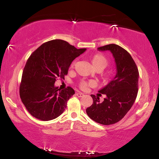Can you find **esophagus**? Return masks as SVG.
Returning a JSON list of instances; mask_svg holds the SVG:
<instances>
[{
	"mask_svg": "<svg viewBox=\"0 0 159 159\" xmlns=\"http://www.w3.org/2000/svg\"><path fill=\"white\" fill-rule=\"evenodd\" d=\"M76 96L78 97H83L84 96V94L83 93H81V92H77L76 93Z\"/></svg>",
	"mask_w": 159,
	"mask_h": 159,
	"instance_id": "1",
	"label": "esophagus"
}]
</instances>
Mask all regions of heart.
<instances>
[{
    "label": "heart",
    "instance_id": "1",
    "mask_svg": "<svg viewBox=\"0 0 159 159\" xmlns=\"http://www.w3.org/2000/svg\"><path fill=\"white\" fill-rule=\"evenodd\" d=\"M91 62L93 67L95 68L96 70H99L102 71L108 66L109 59L104 54L96 53L95 55H93L91 57ZM74 66V64H72V66ZM112 78H113L112 74H108L103 76L102 79H103V81H104V82H108V81H110ZM93 85V82H92V81L88 82V81H81L79 84V86L81 89L85 90L86 89L89 85Z\"/></svg>",
    "mask_w": 159,
    "mask_h": 159
}]
</instances>
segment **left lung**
Segmentation results:
<instances>
[{"label": "left lung", "mask_w": 159, "mask_h": 159, "mask_svg": "<svg viewBox=\"0 0 159 159\" xmlns=\"http://www.w3.org/2000/svg\"><path fill=\"white\" fill-rule=\"evenodd\" d=\"M98 49L111 51L116 64L117 74L98 92L107 95L104 101L100 102L98 96L91 95L93 104L86 109V113L93 121L110 125L121 120L134 104L139 90V73L130 54L120 46L109 44Z\"/></svg>", "instance_id": "left-lung-1"}]
</instances>
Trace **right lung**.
Masks as SVG:
<instances>
[{"label":"right lung","mask_w":159,"mask_h":159,"mask_svg":"<svg viewBox=\"0 0 159 159\" xmlns=\"http://www.w3.org/2000/svg\"><path fill=\"white\" fill-rule=\"evenodd\" d=\"M85 50L55 39L42 44L30 55L23 71L19 93L33 117L48 121L63 112L75 91L70 86L61 90L54 84L58 78L64 79L71 62Z\"/></svg>","instance_id":"add662e5"}]
</instances>
